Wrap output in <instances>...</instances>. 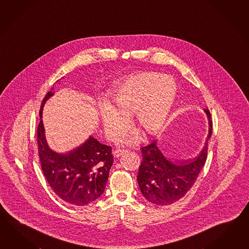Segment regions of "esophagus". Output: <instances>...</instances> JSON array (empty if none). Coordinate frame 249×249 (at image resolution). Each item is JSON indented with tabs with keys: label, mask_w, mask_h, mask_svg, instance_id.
<instances>
[{
	"label": "esophagus",
	"mask_w": 249,
	"mask_h": 249,
	"mask_svg": "<svg viewBox=\"0 0 249 249\" xmlns=\"http://www.w3.org/2000/svg\"><path fill=\"white\" fill-rule=\"evenodd\" d=\"M127 152H128V151H127V149H116L113 152V155H114L115 157H120V156H122V155L126 154Z\"/></svg>",
	"instance_id": "1"
}]
</instances>
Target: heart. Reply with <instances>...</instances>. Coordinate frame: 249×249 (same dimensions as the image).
I'll use <instances>...</instances> for the list:
<instances>
[{"label":"heart","instance_id":"obj_1","mask_svg":"<svg viewBox=\"0 0 249 249\" xmlns=\"http://www.w3.org/2000/svg\"><path fill=\"white\" fill-rule=\"evenodd\" d=\"M176 95V84L172 77L154 72L133 75L113 89L110 104L100 108L105 134L110 139L127 132L130 117L135 113L136 124L146 136H153L163 127ZM136 137L125 141L133 143ZM122 141V140H121Z\"/></svg>","mask_w":249,"mask_h":249}]
</instances>
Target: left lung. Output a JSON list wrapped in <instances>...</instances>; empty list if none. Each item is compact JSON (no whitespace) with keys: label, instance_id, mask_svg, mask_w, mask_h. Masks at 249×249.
Returning a JSON list of instances; mask_svg holds the SVG:
<instances>
[{"label":"left lung","instance_id":"1","mask_svg":"<svg viewBox=\"0 0 249 249\" xmlns=\"http://www.w3.org/2000/svg\"><path fill=\"white\" fill-rule=\"evenodd\" d=\"M209 121V134L201 154L190 161H174L167 158L153 141L141 148L142 160L138 168V186L144 198L156 205L177 202L193 187L205 166L208 154V140L213 132L210 111L205 109Z\"/></svg>","mask_w":249,"mask_h":249}]
</instances>
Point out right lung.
I'll return each instance as SVG.
<instances>
[{"instance_id": "right-lung-1", "label": "right lung", "mask_w": 249, "mask_h": 249, "mask_svg": "<svg viewBox=\"0 0 249 249\" xmlns=\"http://www.w3.org/2000/svg\"><path fill=\"white\" fill-rule=\"evenodd\" d=\"M53 94V89L45 94L39 111L37 145L41 168L51 188L61 200L76 206L89 205L105 192L113 163L111 147L90 137L68 154L50 149L44 138L42 111L44 103Z\"/></svg>"}]
</instances>
